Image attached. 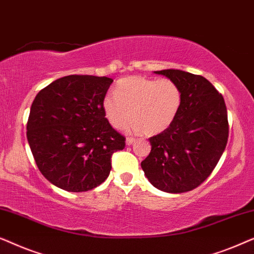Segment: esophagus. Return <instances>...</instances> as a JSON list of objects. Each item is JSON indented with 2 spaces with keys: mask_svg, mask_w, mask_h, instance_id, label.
<instances>
[{
  "mask_svg": "<svg viewBox=\"0 0 254 254\" xmlns=\"http://www.w3.org/2000/svg\"><path fill=\"white\" fill-rule=\"evenodd\" d=\"M134 142H135V137H133V136H128V137L126 138V144H127V145L133 144Z\"/></svg>",
  "mask_w": 254,
  "mask_h": 254,
  "instance_id": "esophagus-1",
  "label": "esophagus"
}]
</instances>
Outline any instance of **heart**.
<instances>
[{"mask_svg":"<svg viewBox=\"0 0 254 254\" xmlns=\"http://www.w3.org/2000/svg\"><path fill=\"white\" fill-rule=\"evenodd\" d=\"M183 99L182 88L172 79L133 76L117 83L114 96L105 97L103 109L113 127H124L131 117L133 129L156 135L175 123Z\"/></svg>","mask_w":254,"mask_h":254,"instance_id":"b5f03b06","label":"heart"}]
</instances>
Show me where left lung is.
Returning <instances> with one entry per match:
<instances>
[{"instance_id":"1","label":"left lung","mask_w":254,"mask_h":254,"mask_svg":"<svg viewBox=\"0 0 254 254\" xmlns=\"http://www.w3.org/2000/svg\"><path fill=\"white\" fill-rule=\"evenodd\" d=\"M155 72L178 83L183 106L168 129L149 138L151 150L141 166L156 189L189 192L210 176L223 154L229 137L227 106L203 76L177 69Z\"/></svg>"}]
</instances>
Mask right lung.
<instances>
[{"label": "right lung", "mask_w": 254, "mask_h": 254, "mask_svg": "<svg viewBox=\"0 0 254 254\" xmlns=\"http://www.w3.org/2000/svg\"><path fill=\"white\" fill-rule=\"evenodd\" d=\"M110 77L69 75L41 89L31 106L26 135L39 171L68 192H85L105 182L112 155L126 137L111 126L103 102Z\"/></svg>", "instance_id": "1"}]
</instances>
